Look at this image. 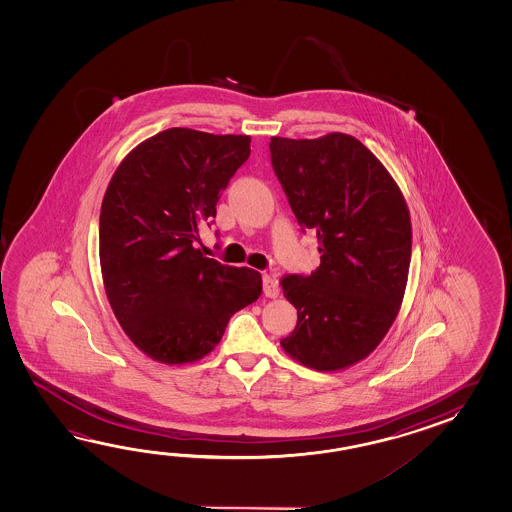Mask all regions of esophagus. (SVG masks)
Wrapping results in <instances>:
<instances>
[{
  "label": "esophagus",
  "mask_w": 512,
  "mask_h": 512,
  "mask_svg": "<svg viewBox=\"0 0 512 512\" xmlns=\"http://www.w3.org/2000/svg\"><path fill=\"white\" fill-rule=\"evenodd\" d=\"M263 294L267 298H276L280 294V287H278V282H276L274 276H269V274L263 276Z\"/></svg>",
  "instance_id": "1"
}]
</instances>
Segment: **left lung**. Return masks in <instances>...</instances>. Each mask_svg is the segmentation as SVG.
I'll return each instance as SVG.
<instances>
[{"label": "left lung", "mask_w": 512, "mask_h": 512, "mask_svg": "<svg viewBox=\"0 0 512 512\" xmlns=\"http://www.w3.org/2000/svg\"><path fill=\"white\" fill-rule=\"evenodd\" d=\"M271 163L302 230L318 238L320 267L285 274L298 322L280 344L316 371L366 359L392 327L412 258L403 194L373 153L346 133L271 137Z\"/></svg>", "instance_id": "1"}]
</instances>
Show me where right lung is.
Masks as SVG:
<instances>
[{
    "mask_svg": "<svg viewBox=\"0 0 512 512\" xmlns=\"http://www.w3.org/2000/svg\"><path fill=\"white\" fill-rule=\"evenodd\" d=\"M251 155L249 135L170 128L131 150L100 208L109 305L137 348L164 364L216 348L230 316L258 300L261 274L196 249L221 192Z\"/></svg>",
    "mask_w": 512,
    "mask_h": 512,
    "instance_id": "right-lung-1",
    "label": "right lung"
}]
</instances>
